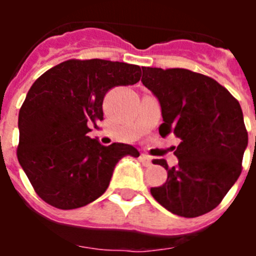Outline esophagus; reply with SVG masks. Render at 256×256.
I'll return each mask as SVG.
<instances>
[{
	"label": "esophagus",
	"mask_w": 256,
	"mask_h": 256,
	"mask_svg": "<svg viewBox=\"0 0 256 256\" xmlns=\"http://www.w3.org/2000/svg\"><path fill=\"white\" fill-rule=\"evenodd\" d=\"M140 160H141V162L144 165V166H150V165H151V158H150V156L141 155V156H140Z\"/></svg>",
	"instance_id": "34e87169"
}]
</instances>
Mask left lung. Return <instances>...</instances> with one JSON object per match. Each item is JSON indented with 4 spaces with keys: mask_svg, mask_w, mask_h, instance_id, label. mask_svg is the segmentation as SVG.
I'll return each mask as SVG.
<instances>
[{
    "mask_svg": "<svg viewBox=\"0 0 256 256\" xmlns=\"http://www.w3.org/2000/svg\"><path fill=\"white\" fill-rule=\"evenodd\" d=\"M141 82L158 98L162 137L174 133L180 140L168 180L152 187L151 195L173 214L195 218L218 206L241 174L248 148L238 101L216 80L187 69L142 68Z\"/></svg>",
    "mask_w": 256,
    "mask_h": 256,
    "instance_id": "8db88e82",
    "label": "left lung"
}]
</instances>
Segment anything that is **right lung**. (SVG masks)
I'll return each mask as SVG.
<instances>
[{
    "label": "right lung",
    "instance_id": "add662e5",
    "mask_svg": "<svg viewBox=\"0 0 256 256\" xmlns=\"http://www.w3.org/2000/svg\"><path fill=\"white\" fill-rule=\"evenodd\" d=\"M141 74L138 65L119 61L68 60L33 83L19 112L18 160L47 204H90L106 191L122 158H138L130 144L104 146L87 134L104 119L106 92L136 84Z\"/></svg>",
    "mask_w": 256,
    "mask_h": 256
}]
</instances>
